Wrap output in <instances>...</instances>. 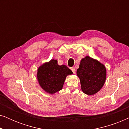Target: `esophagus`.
<instances>
[{"mask_svg": "<svg viewBox=\"0 0 129 129\" xmlns=\"http://www.w3.org/2000/svg\"><path fill=\"white\" fill-rule=\"evenodd\" d=\"M70 69H71V70L72 72H73V73H74V74H75L76 73V69H75V68H70Z\"/></svg>", "mask_w": 129, "mask_h": 129, "instance_id": "1", "label": "esophagus"}]
</instances>
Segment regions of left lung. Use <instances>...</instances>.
I'll return each instance as SVG.
<instances>
[{"label":"left lung","instance_id":"8db88e82","mask_svg":"<svg viewBox=\"0 0 129 129\" xmlns=\"http://www.w3.org/2000/svg\"><path fill=\"white\" fill-rule=\"evenodd\" d=\"M77 75L84 93L93 95L103 87L106 79V69L99 61L86 56L80 61Z\"/></svg>","mask_w":129,"mask_h":129}]
</instances>
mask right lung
Wrapping results in <instances>:
<instances>
[{
    "label": "right lung",
    "instance_id": "add662e5",
    "mask_svg": "<svg viewBox=\"0 0 129 129\" xmlns=\"http://www.w3.org/2000/svg\"><path fill=\"white\" fill-rule=\"evenodd\" d=\"M72 73L66 65L60 66L56 60L52 59L38 68L37 78L44 90L54 94L62 89L66 76Z\"/></svg>",
    "mask_w": 129,
    "mask_h": 129
}]
</instances>
